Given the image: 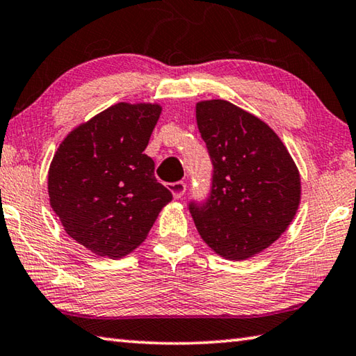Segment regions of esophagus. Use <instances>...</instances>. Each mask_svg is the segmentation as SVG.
<instances>
[{
  "mask_svg": "<svg viewBox=\"0 0 356 356\" xmlns=\"http://www.w3.org/2000/svg\"><path fill=\"white\" fill-rule=\"evenodd\" d=\"M168 189H170L173 198H181L186 194V184L183 181H177V183H170L168 184Z\"/></svg>",
  "mask_w": 356,
  "mask_h": 356,
  "instance_id": "34e87169",
  "label": "esophagus"
}]
</instances>
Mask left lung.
Instances as JSON below:
<instances>
[{"instance_id":"left-lung-1","label":"left lung","mask_w":356,"mask_h":356,"mask_svg":"<svg viewBox=\"0 0 356 356\" xmlns=\"http://www.w3.org/2000/svg\"><path fill=\"white\" fill-rule=\"evenodd\" d=\"M213 162L203 203H189L202 239L229 261L266 250L291 225L300 203V173L270 127L225 99L195 106Z\"/></svg>"}]
</instances>
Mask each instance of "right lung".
I'll use <instances>...</instances> for the list:
<instances>
[{
    "label": "right lung",
    "mask_w": 356,
    "mask_h": 356,
    "mask_svg": "<svg viewBox=\"0 0 356 356\" xmlns=\"http://www.w3.org/2000/svg\"><path fill=\"white\" fill-rule=\"evenodd\" d=\"M161 111L152 103L111 106L74 128L49 164V204L67 234L98 257L133 252L172 200L143 153Z\"/></svg>",
    "instance_id": "add662e5"
}]
</instances>
